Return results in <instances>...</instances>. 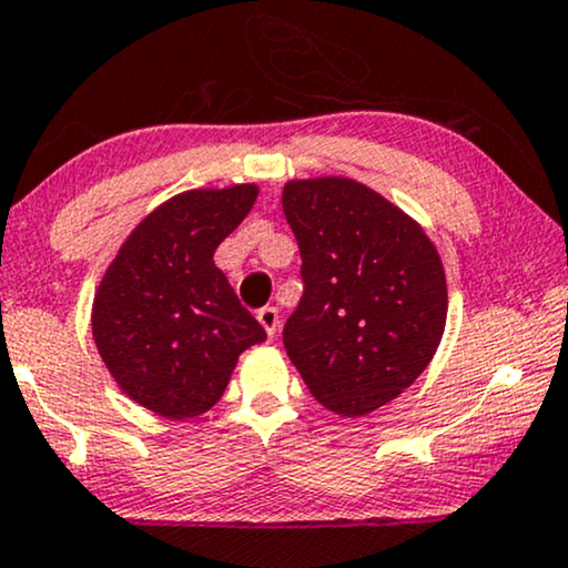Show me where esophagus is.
Returning <instances> with one entry per match:
<instances>
[{"label": "esophagus", "instance_id": "34e87169", "mask_svg": "<svg viewBox=\"0 0 568 568\" xmlns=\"http://www.w3.org/2000/svg\"><path fill=\"white\" fill-rule=\"evenodd\" d=\"M257 321H261V326L265 328V334H268V337L273 339L276 337V332H278V311L276 307H261V311H257Z\"/></svg>", "mask_w": 568, "mask_h": 568}]
</instances>
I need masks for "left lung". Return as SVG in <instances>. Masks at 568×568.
Returning a JSON list of instances; mask_svg holds the SVG:
<instances>
[{
  "label": "left lung",
  "mask_w": 568,
  "mask_h": 568,
  "mask_svg": "<svg viewBox=\"0 0 568 568\" xmlns=\"http://www.w3.org/2000/svg\"><path fill=\"white\" fill-rule=\"evenodd\" d=\"M282 207L303 257L284 347L324 408L358 418L429 366L447 318L439 252L422 223L345 176L292 179Z\"/></svg>",
  "instance_id": "obj_1"
}]
</instances>
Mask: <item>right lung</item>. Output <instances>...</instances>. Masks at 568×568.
Here are the masks:
<instances>
[{
  "instance_id": "obj_1",
  "label": "right lung",
  "mask_w": 568,
  "mask_h": 568,
  "mask_svg": "<svg viewBox=\"0 0 568 568\" xmlns=\"http://www.w3.org/2000/svg\"><path fill=\"white\" fill-rule=\"evenodd\" d=\"M257 192V184L189 189L163 202L97 286L91 334L102 363L131 400L171 422L213 408L240 355L265 339L213 261Z\"/></svg>"
}]
</instances>
